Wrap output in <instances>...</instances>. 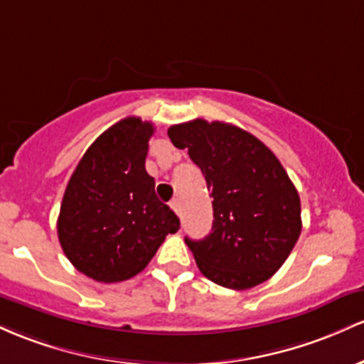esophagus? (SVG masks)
Segmentation results:
<instances>
[{
    "label": "esophagus",
    "mask_w": 364,
    "mask_h": 364,
    "mask_svg": "<svg viewBox=\"0 0 364 364\" xmlns=\"http://www.w3.org/2000/svg\"><path fill=\"white\" fill-rule=\"evenodd\" d=\"M170 208L175 211V213L178 215V213H181V201H178V199H171Z\"/></svg>",
    "instance_id": "esophagus-1"
}]
</instances>
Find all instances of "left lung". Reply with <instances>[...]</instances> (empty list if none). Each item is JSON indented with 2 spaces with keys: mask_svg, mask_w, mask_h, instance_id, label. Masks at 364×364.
<instances>
[{
  "mask_svg": "<svg viewBox=\"0 0 364 364\" xmlns=\"http://www.w3.org/2000/svg\"><path fill=\"white\" fill-rule=\"evenodd\" d=\"M175 148L189 151L213 198V227L186 237L198 268L222 287L246 291L284 264L301 234V201L279 158L259 139L225 122L171 125Z\"/></svg>",
  "mask_w": 364,
  "mask_h": 364,
  "instance_id": "8db88e82",
  "label": "left lung"
}]
</instances>
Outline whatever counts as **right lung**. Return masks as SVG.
<instances>
[{"mask_svg":"<svg viewBox=\"0 0 364 364\" xmlns=\"http://www.w3.org/2000/svg\"><path fill=\"white\" fill-rule=\"evenodd\" d=\"M151 122L127 117L85 151L65 189L58 239L80 273L103 284L136 277L148 267L177 215L158 199L146 171Z\"/></svg>","mask_w":364,"mask_h":364,"instance_id":"obj_1","label":"right lung"}]
</instances>
